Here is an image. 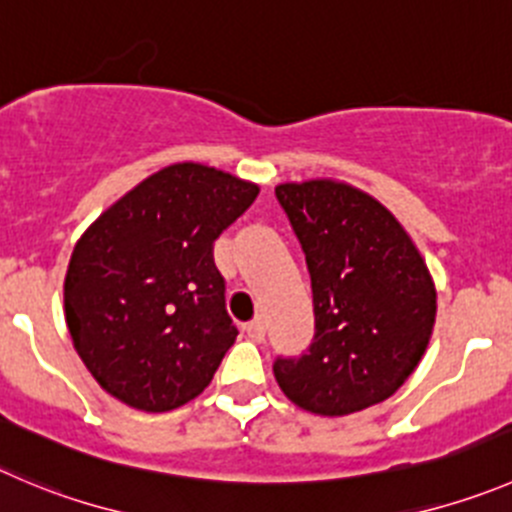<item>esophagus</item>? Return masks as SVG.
<instances>
[{
	"instance_id": "esophagus-1",
	"label": "esophagus",
	"mask_w": 512,
	"mask_h": 512,
	"mask_svg": "<svg viewBox=\"0 0 512 512\" xmlns=\"http://www.w3.org/2000/svg\"><path fill=\"white\" fill-rule=\"evenodd\" d=\"M243 332H246V337L251 339V342H261L266 334V326L261 319H253V321H248V324H243Z\"/></svg>"
}]
</instances>
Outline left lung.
Returning a JSON list of instances; mask_svg holds the SVG:
<instances>
[{
  "label": "left lung",
  "instance_id": "1",
  "mask_svg": "<svg viewBox=\"0 0 512 512\" xmlns=\"http://www.w3.org/2000/svg\"><path fill=\"white\" fill-rule=\"evenodd\" d=\"M276 201L314 296V339L299 357H276V382L314 415L384 402L415 372L435 326L437 294L420 251L382 203L347 183H284Z\"/></svg>",
  "mask_w": 512,
  "mask_h": 512
}]
</instances>
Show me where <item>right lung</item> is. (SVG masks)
<instances>
[{
  "label": "right lung",
  "instance_id": "right-lung-1",
  "mask_svg": "<svg viewBox=\"0 0 512 512\" xmlns=\"http://www.w3.org/2000/svg\"><path fill=\"white\" fill-rule=\"evenodd\" d=\"M259 186L178 163L107 208L72 251L65 319L105 392L145 412L186 405L236 339L213 241Z\"/></svg>",
  "mask_w": 512,
  "mask_h": 512
}]
</instances>
